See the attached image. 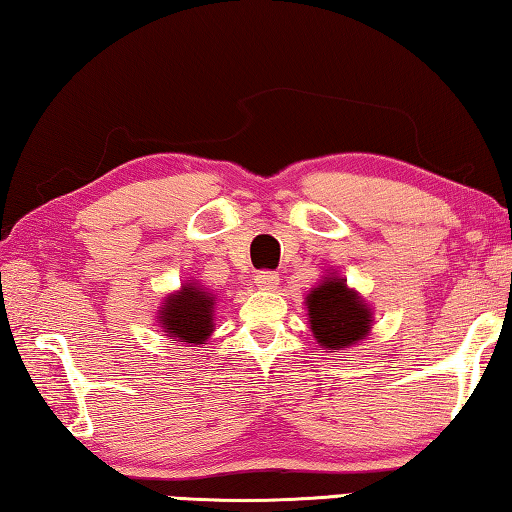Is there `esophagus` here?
Wrapping results in <instances>:
<instances>
[{
    "label": "esophagus",
    "mask_w": 512,
    "mask_h": 512,
    "mask_svg": "<svg viewBox=\"0 0 512 512\" xmlns=\"http://www.w3.org/2000/svg\"><path fill=\"white\" fill-rule=\"evenodd\" d=\"M256 285L261 290H276V285H279V274L276 272H267V270H263V272H258L256 274Z\"/></svg>",
    "instance_id": "1"
}]
</instances>
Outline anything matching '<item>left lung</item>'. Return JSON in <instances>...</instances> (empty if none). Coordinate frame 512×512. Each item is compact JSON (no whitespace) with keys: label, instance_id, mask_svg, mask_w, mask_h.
Segmentation results:
<instances>
[{"label":"left lung","instance_id":"obj_1","mask_svg":"<svg viewBox=\"0 0 512 512\" xmlns=\"http://www.w3.org/2000/svg\"><path fill=\"white\" fill-rule=\"evenodd\" d=\"M312 335L326 353H337L369 335L373 317L364 299L339 276H326L306 297Z\"/></svg>","mask_w":512,"mask_h":512}]
</instances>
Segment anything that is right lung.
<instances>
[{
  "label": "right lung",
  "instance_id": "right-lung-1",
  "mask_svg": "<svg viewBox=\"0 0 512 512\" xmlns=\"http://www.w3.org/2000/svg\"><path fill=\"white\" fill-rule=\"evenodd\" d=\"M215 294L202 290L197 283H186L182 290L168 294L164 308L157 312L159 326L170 342L204 344L213 333Z\"/></svg>",
  "mask_w": 512,
  "mask_h": 512
}]
</instances>
